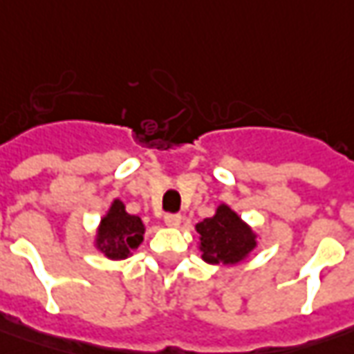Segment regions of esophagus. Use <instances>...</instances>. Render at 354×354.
I'll list each match as a JSON object with an SVG mask.
<instances>
[{"mask_svg": "<svg viewBox=\"0 0 354 354\" xmlns=\"http://www.w3.org/2000/svg\"><path fill=\"white\" fill-rule=\"evenodd\" d=\"M165 223L168 227H178L182 223V215L180 214H166L165 215Z\"/></svg>", "mask_w": 354, "mask_h": 354, "instance_id": "34e87169", "label": "esophagus"}]
</instances>
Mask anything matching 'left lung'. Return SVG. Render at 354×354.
<instances>
[{"instance_id":"left-lung-1","label":"left lung","mask_w":354,"mask_h":354,"mask_svg":"<svg viewBox=\"0 0 354 354\" xmlns=\"http://www.w3.org/2000/svg\"><path fill=\"white\" fill-rule=\"evenodd\" d=\"M200 233L201 259L209 264H237L257 247V233L229 205L221 203L214 217L196 225Z\"/></svg>"}]
</instances>
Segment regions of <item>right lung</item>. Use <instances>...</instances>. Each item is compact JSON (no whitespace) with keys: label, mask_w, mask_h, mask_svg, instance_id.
<instances>
[{"label":"right lung","mask_w":354,"mask_h":354,"mask_svg":"<svg viewBox=\"0 0 354 354\" xmlns=\"http://www.w3.org/2000/svg\"><path fill=\"white\" fill-rule=\"evenodd\" d=\"M145 225L140 217L125 212V203L113 200L107 214L102 217L97 233H95V247L111 261H121L131 257V252L142 243Z\"/></svg>","instance_id":"obj_1"}]
</instances>
